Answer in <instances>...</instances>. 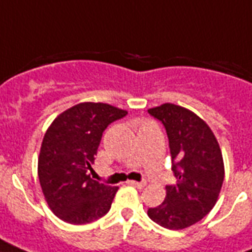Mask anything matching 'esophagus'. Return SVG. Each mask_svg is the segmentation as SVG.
I'll return each instance as SVG.
<instances>
[{"mask_svg": "<svg viewBox=\"0 0 252 252\" xmlns=\"http://www.w3.org/2000/svg\"><path fill=\"white\" fill-rule=\"evenodd\" d=\"M128 184H130V186H133L136 188H140V189L146 186L145 182H134V180H128Z\"/></svg>", "mask_w": 252, "mask_h": 252, "instance_id": "esophagus-1", "label": "esophagus"}]
</instances>
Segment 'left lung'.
Returning <instances> with one entry per match:
<instances>
[{"instance_id": "8db88e82", "label": "left lung", "mask_w": 252, "mask_h": 252, "mask_svg": "<svg viewBox=\"0 0 252 252\" xmlns=\"http://www.w3.org/2000/svg\"><path fill=\"white\" fill-rule=\"evenodd\" d=\"M148 112L165 126L176 178V184L166 186L165 201L149 208L148 216L166 229L180 230L215 207L225 175L222 154L211 128L192 111L165 103Z\"/></svg>"}]
</instances>
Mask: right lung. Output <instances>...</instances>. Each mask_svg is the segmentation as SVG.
I'll return each mask as SVG.
<instances>
[{"label": "right lung", "mask_w": 252, "mask_h": 252, "mask_svg": "<svg viewBox=\"0 0 252 252\" xmlns=\"http://www.w3.org/2000/svg\"><path fill=\"white\" fill-rule=\"evenodd\" d=\"M126 114L106 103H80L59 115L45 132L39 182L51 211L65 222L90 223L110 211L119 187L91 179L89 171L103 132Z\"/></svg>", "instance_id": "right-lung-1"}]
</instances>
